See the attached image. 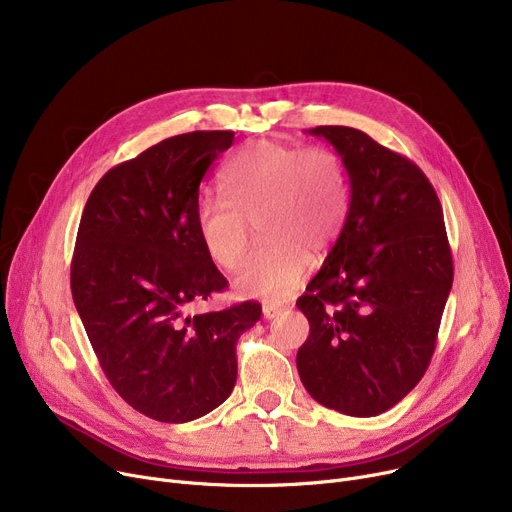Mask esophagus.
I'll return each instance as SVG.
<instances>
[{
	"mask_svg": "<svg viewBox=\"0 0 512 512\" xmlns=\"http://www.w3.org/2000/svg\"><path fill=\"white\" fill-rule=\"evenodd\" d=\"M261 313H263V319H274L276 315H280V313H282V307H276V305H263Z\"/></svg>",
	"mask_w": 512,
	"mask_h": 512,
	"instance_id": "1",
	"label": "esophagus"
}]
</instances>
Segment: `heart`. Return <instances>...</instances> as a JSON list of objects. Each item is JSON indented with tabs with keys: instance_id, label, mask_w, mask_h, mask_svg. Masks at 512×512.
Returning a JSON list of instances; mask_svg holds the SVG:
<instances>
[{
	"instance_id": "b5f03b06",
	"label": "heart",
	"mask_w": 512,
	"mask_h": 512,
	"mask_svg": "<svg viewBox=\"0 0 512 512\" xmlns=\"http://www.w3.org/2000/svg\"><path fill=\"white\" fill-rule=\"evenodd\" d=\"M228 199L205 195L195 207V228L207 257L234 270L249 245L251 224L263 245L234 278L242 297L284 301L297 290L313 257L338 240L348 186L340 159L328 149H301L253 141L226 166Z\"/></svg>"
}]
</instances>
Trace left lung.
<instances>
[{
  "mask_svg": "<svg viewBox=\"0 0 512 512\" xmlns=\"http://www.w3.org/2000/svg\"><path fill=\"white\" fill-rule=\"evenodd\" d=\"M342 159L351 201L321 270L297 307L309 336L297 353L305 390L328 409H392L432 361L452 288L442 205L425 174L348 126L307 130Z\"/></svg>",
  "mask_w": 512,
  "mask_h": 512,
  "instance_id": "8db88e82",
  "label": "left lung"
}]
</instances>
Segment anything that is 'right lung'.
<instances>
[{
  "mask_svg": "<svg viewBox=\"0 0 512 512\" xmlns=\"http://www.w3.org/2000/svg\"><path fill=\"white\" fill-rule=\"evenodd\" d=\"M234 141L197 130L107 172L85 205L70 267L72 299L99 365L132 409L193 421L230 396L236 340L261 317L247 301L191 315L228 286L195 228L199 184Z\"/></svg>",
  "mask_w": 512,
  "mask_h": 512,
  "instance_id": "obj_1",
  "label": "right lung"
}]
</instances>
